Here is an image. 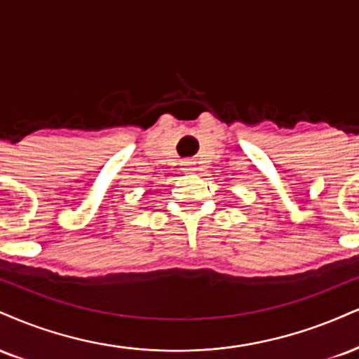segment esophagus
Masks as SVG:
<instances>
[{
    "mask_svg": "<svg viewBox=\"0 0 359 359\" xmlns=\"http://www.w3.org/2000/svg\"><path fill=\"white\" fill-rule=\"evenodd\" d=\"M182 165H184V170H196V167H194V162H191V161H185Z\"/></svg>",
    "mask_w": 359,
    "mask_h": 359,
    "instance_id": "1",
    "label": "esophagus"
}]
</instances>
